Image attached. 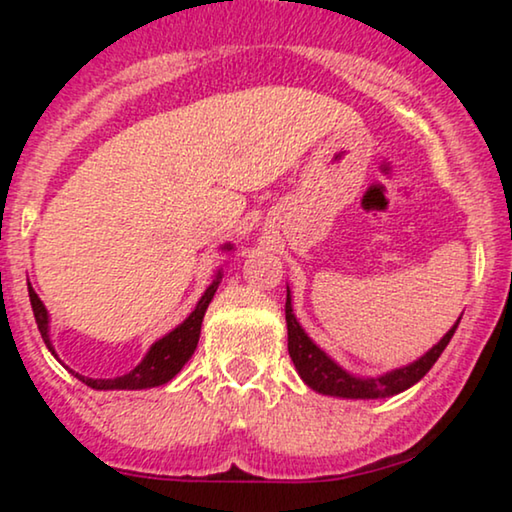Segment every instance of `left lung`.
<instances>
[{"label":"left lung","mask_w":512,"mask_h":512,"mask_svg":"<svg viewBox=\"0 0 512 512\" xmlns=\"http://www.w3.org/2000/svg\"><path fill=\"white\" fill-rule=\"evenodd\" d=\"M286 328H289V354L293 366H296L298 375L303 377L307 387L326 396H342V398H384L401 394L412 384L422 380V377L433 368V363L438 361V356L443 354L447 342L452 340L454 331H457V324H454L450 331L443 335V340L438 342L436 347L429 349L422 359L410 363V366L391 370V373L382 377H354L349 375L347 370H342L338 363L328 359V356L321 352V349L314 345V342L307 338V333L300 328V324L293 317L291 298L286 293Z\"/></svg>","instance_id":"left-lung-1"}]
</instances>
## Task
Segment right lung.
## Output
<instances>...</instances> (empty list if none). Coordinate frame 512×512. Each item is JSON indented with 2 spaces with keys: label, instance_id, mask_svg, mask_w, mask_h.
Returning <instances> with one entry per match:
<instances>
[{
  "label": "right lung",
  "instance_id": "1",
  "mask_svg": "<svg viewBox=\"0 0 512 512\" xmlns=\"http://www.w3.org/2000/svg\"><path fill=\"white\" fill-rule=\"evenodd\" d=\"M226 249H230V244H226ZM219 284H221V272H219V277L209 284L205 296L198 300V305H195V310L191 314H188V319L184 321V324H179L172 333H167L165 338H160L156 345L149 349V354L144 356V361L139 363L135 370H130L128 375L114 377V380H93V377H83L79 373H76V377L93 389H149V387H160V384L170 382L172 377L177 375L181 368H184V363L191 359L195 347H198L202 317H205L207 307H209V303H212ZM27 291H30L32 312H34V319H37L41 338H44L46 347L51 349V354H55V349L51 347V338H48L46 307L39 300L37 293H34L30 284H27Z\"/></svg>",
  "mask_w": 512,
  "mask_h": 512
}]
</instances>
